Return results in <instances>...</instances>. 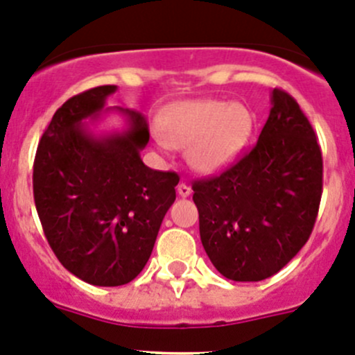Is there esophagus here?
<instances>
[{
    "label": "esophagus",
    "mask_w": 355,
    "mask_h": 355,
    "mask_svg": "<svg viewBox=\"0 0 355 355\" xmlns=\"http://www.w3.org/2000/svg\"><path fill=\"white\" fill-rule=\"evenodd\" d=\"M177 192H178V196H180V198H189V196H191V192H192V189L189 187L187 184H184V182H182V184H178Z\"/></svg>",
    "instance_id": "34e87169"
}]
</instances>
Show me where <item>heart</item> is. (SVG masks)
Instances as JSON below:
<instances>
[{
  "label": "heart",
  "instance_id": "b5f03b06",
  "mask_svg": "<svg viewBox=\"0 0 355 355\" xmlns=\"http://www.w3.org/2000/svg\"><path fill=\"white\" fill-rule=\"evenodd\" d=\"M254 116L239 103L199 99L170 106L155 132L157 148H187V159L200 173H218L230 166L249 144Z\"/></svg>",
  "mask_w": 355,
  "mask_h": 355
}]
</instances>
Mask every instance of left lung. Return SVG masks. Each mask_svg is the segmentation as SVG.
I'll list each match as a JSON object with an SVG mask.
<instances>
[{
    "label": "left lung",
    "instance_id": "1",
    "mask_svg": "<svg viewBox=\"0 0 355 355\" xmlns=\"http://www.w3.org/2000/svg\"><path fill=\"white\" fill-rule=\"evenodd\" d=\"M192 191L200 242L225 278L261 282L278 273L309 239L323 192L320 144L295 99L273 89L256 146Z\"/></svg>",
    "mask_w": 355,
    "mask_h": 355
}]
</instances>
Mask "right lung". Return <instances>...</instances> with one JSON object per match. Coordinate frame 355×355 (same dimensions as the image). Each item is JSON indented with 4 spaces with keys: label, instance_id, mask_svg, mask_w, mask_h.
I'll return each instance as SVG.
<instances>
[{
    "label": "right lung",
    "instance_id": "add662e5",
    "mask_svg": "<svg viewBox=\"0 0 355 355\" xmlns=\"http://www.w3.org/2000/svg\"><path fill=\"white\" fill-rule=\"evenodd\" d=\"M116 85H99L56 110L34 159V200L60 263L80 280L118 287L148 263L178 175L146 166L149 127L139 111L113 108L127 128L94 135V123ZM110 111V110H106Z\"/></svg>",
    "mask_w": 355,
    "mask_h": 355
}]
</instances>
